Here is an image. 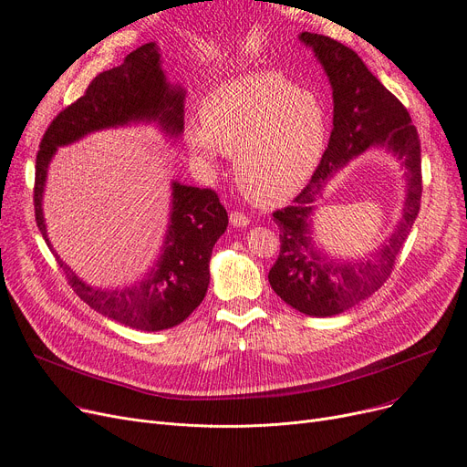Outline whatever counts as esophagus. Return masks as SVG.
Instances as JSON below:
<instances>
[{"instance_id": "esophagus-1", "label": "esophagus", "mask_w": 467, "mask_h": 467, "mask_svg": "<svg viewBox=\"0 0 467 467\" xmlns=\"http://www.w3.org/2000/svg\"><path fill=\"white\" fill-rule=\"evenodd\" d=\"M229 219H231L233 227H248L250 225V217L244 215L242 212H233Z\"/></svg>"}]
</instances>
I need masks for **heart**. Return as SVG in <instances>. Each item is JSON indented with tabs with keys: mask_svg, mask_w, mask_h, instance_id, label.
<instances>
[{
	"mask_svg": "<svg viewBox=\"0 0 467 467\" xmlns=\"http://www.w3.org/2000/svg\"><path fill=\"white\" fill-rule=\"evenodd\" d=\"M202 122L185 130L192 157L215 168L221 151L234 155L240 189L265 206L284 202L308 182L327 138L320 98L275 71L217 87L202 106Z\"/></svg>",
	"mask_w": 467,
	"mask_h": 467,
	"instance_id": "b5f03b06",
	"label": "heart"
}]
</instances>
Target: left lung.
<instances>
[{
  "mask_svg": "<svg viewBox=\"0 0 467 467\" xmlns=\"http://www.w3.org/2000/svg\"><path fill=\"white\" fill-rule=\"evenodd\" d=\"M333 88V130L308 185L291 206L275 212L280 255L268 273L276 296L296 310L327 317L371 297L394 271L398 254L420 210V140L409 111L365 66L350 47L327 36L303 32ZM369 149H384L404 168L406 202L402 219L373 254L359 260L331 258L311 238L315 202L338 169Z\"/></svg>",
  "mask_w": 467,
  "mask_h": 467,
  "instance_id": "1",
  "label": "left lung"
}]
</instances>
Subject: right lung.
<instances>
[{
  "label": "right lung",
  "mask_w": 467,
  "mask_h": 467,
  "mask_svg": "<svg viewBox=\"0 0 467 467\" xmlns=\"http://www.w3.org/2000/svg\"><path fill=\"white\" fill-rule=\"evenodd\" d=\"M161 62L159 47L151 41L138 47L120 66L96 76L85 96L55 117L36 159V221L69 285L96 312L140 331L180 326L202 303L210 284L212 250L229 225L217 194L171 182L170 217L157 263L140 280L104 289L81 280L55 252L43 217V192L48 164L58 147L92 132L153 122L170 138L182 136L185 88L168 81Z\"/></svg>",
  "instance_id": "right-lung-1"
}]
</instances>
